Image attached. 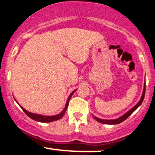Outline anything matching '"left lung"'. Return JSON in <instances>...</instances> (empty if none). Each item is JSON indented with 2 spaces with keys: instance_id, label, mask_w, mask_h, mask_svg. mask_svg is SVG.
Instances as JSON below:
<instances>
[{
  "instance_id": "1",
  "label": "left lung",
  "mask_w": 155,
  "mask_h": 155,
  "mask_svg": "<svg viewBox=\"0 0 155 155\" xmlns=\"http://www.w3.org/2000/svg\"><path fill=\"white\" fill-rule=\"evenodd\" d=\"M145 92H146V83H144V87H143V94H142V96H141V98H140V100L139 101V102L137 104L136 106H134L133 108H131L130 111H128L127 112V113H125L123 116H122L120 118L118 119H116V120H101V119H99L97 118V117H94V118H95V120L96 121H97V122H101V123H103V124H120L122 122H123L126 120L127 118H128L130 115H131L133 113V111H135L138 108L139 106H140V104H142V102H143V98H144V96H145Z\"/></svg>"
}]
</instances>
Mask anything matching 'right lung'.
Here are the masks:
<instances>
[{
    "label": "right lung",
    "instance_id": "1",
    "mask_svg": "<svg viewBox=\"0 0 155 155\" xmlns=\"http://www.w3.org/2000/svg\"><path fill=\"white\" fill-rule=\"evenodd\" d=\"M76 90H74V91H73L71 93V95H69L68 98V100H67L66 105H65V107L63 109V111H62L61 113H60L59 114L55 115V116H44V115H40V114H33V113H31V112L26 111V110L24 108H22L21 106H20V107L23 110V111H24L25 113L26 114L30 117V118H31L32 120H35V121H38V122H54V121L60 120V119H61L62 117L64 116V114H65V111H66V110H67V108H68V106L69 101L71 100V97L72 95L74 93V92H75Z\"/></svg>",
    "mask_w": 155,
    "mask_h": 155
}]
</instances>
